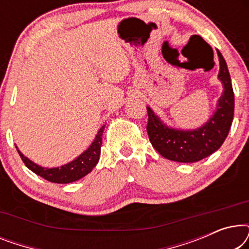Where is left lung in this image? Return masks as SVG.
I'll list each match as a JSON object with an SVG mask.
<instances>
[{"label": "left lung", "mask_w": 249, "mask_h": 249, "mask_svg": "<svg viewBox=\"0 0 249 249\" xmlns=\"http://www.w3.org/2000/svg\"><path fill=\"white\" fill-rule=\"evenodd\" d=\"M216 52L220 64L217 79L223 91L215 111L203 125L188 130L170 127L147 107L149 141L163 158L181 163L197 162L216 152L226 141L233 120L234 95L226 60L219 50Z\"/></svg>", "instance_id": "left-lung-1"}]
</instances>
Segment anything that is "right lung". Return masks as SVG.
<instances>
[{
  "label": "right lung",
  "mask_w": 249,
  "mask_h": 249,
  "mask_svg": "<svg viewBox=\"0 0 249 249\" xmlns=\"http://www.w3.org/2000/svg\"><path fill=\"white\" fill-rule=\"evenodd\" d=\"M104 128L105 125H102L100 128L97 135L95 136L93 142H91L86 151L81 153L78 158L72 160L71 162L61 166H56V168H44V166L36 164V163L30 161L28 158H26L19 151L18 146H16V147L27 168L32 170L37 176L42 177V178L51 182L70 183L84 178L85 176H87L96 166L101 155L102 136H103Z\"/></svg>",
  "instance_id": "right-lung-1"
}]
</instances>
